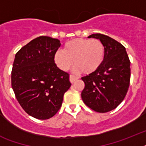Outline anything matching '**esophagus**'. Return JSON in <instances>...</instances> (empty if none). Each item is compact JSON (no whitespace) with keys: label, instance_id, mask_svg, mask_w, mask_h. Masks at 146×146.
Returning <instances> with one entry per match:
<instances>
[{"label":"esophagus","instance_id":"esophagus-1","mask_svg":"<svg viewBox=\"0 0 146 146\" xmlns=\"http://www.w3.org/2000/svg\"><path fill=\"white\" fill-rule=\"evenodd\" d=\"M78 79H79L78 76H73V75L70 76V81L71 83H73V82H75L76 80H77Z\"/></svg>","mask_w":146,"mask_h":146}]
</instances>
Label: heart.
Masks as SVG:
<instances>
[{
    "mask_svg": "<svg viewBox=\"0 0 146 146\" xmlns=\"http://www.w3.org/2000/svg\"><path fill=\"white\" fill-rule=\"evenodd\" d=\"M104 58V46L98 39L75 38L66 42L63 50L54 54V62L60 70L66 71L73 64L76 71L85 74L96 72Z\"/></svg>",
    "mask_w": 146,
    "mask_h": 146,
    "instance_id": "obj_1",
    "label": "heart"
}]
</instances>
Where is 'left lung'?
I'll return each instance as SVG.
<instances>
[{
    "instance_id": "left-lung-1",
    "label": "left lung",
    "mask_w": 146,
    "mask_h": 146,
    "mask_svg": "<svg viewBox=\"0 0 146 146\" xmlns=\"http://www.w3.org/2000/svg\"><path fill=\"white\" fill-rule=\"evenodd\" d=\"M104 46V61L96 72L82 77L81 97L86 105L99 113L116 108L124 99L130 80V61L122 44L108 35L92 34Z\"/></svg>"
}]
</instances>
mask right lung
<instances>
[{"label":"right lung","mask_w":146,"mask_h":146,"mask_svg":"<svg viewBox=\"0 0 146 146\" xmlns=\"http://www.w3.org/2000/svg\"><path fill=\"white\" fill-rule=\"evenodd\" d=\"M60 41L40 36L15 55L11 84L17 101L29 115L39 120L52 117L61 107L71 86L70 75L54 63Z\"/></svg>","instance_id":"add662e5"}]
</instances>
